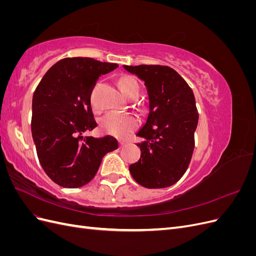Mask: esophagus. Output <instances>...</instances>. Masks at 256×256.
Returning a JSON list of instances; mask_svg holds the SVG:
<instances>
[{
  "label": "esophagus",
  "instance_id": "obj_1",
  "mask_svg": "<svg viewBox=\"0 0 256 256\" xmlns=\"http://www.w3.org/2000/svg\"><path fill=\"white\" fill-rule=\"evenodd\" d=\"M126 145V143L125 142H120V148H122V147H124V146H125Z\"/></svg>",
  "mask_w": 256,
  "mask_h": 256
}]
</instances>
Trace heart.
<instances>
[{
    "label": "heart",
    "instance_id": "1",
    "mask_svg": "<svg viewBox=\"0 0 256 256\" xmlns=\"http://www.w3.org/2000/svg\"><path fill=\"white\" fill-rule=\"evenodd\" d=\"M118 86L126 97L134 92L140 90L136 78L131 76H124L118 81ZM138 120L132 114L111 111L106 113L100 120V129L102 132L116 138H126L136 129Z\"/></svg>",
    "mask_w": 256,
    "mask_h": 256
}]
</instances>
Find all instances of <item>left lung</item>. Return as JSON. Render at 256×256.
<instances>
[{"label":"left lung","mask_w":256,"mask_h":256,"mask_svg":"<svg viewBox=\"0 0 256 256\" xmlns=\"http://www.w3.org/2000/svg\"><path fill=\"white\" fill-rule=\"evenodd\" d=\"M144 81L150 113L138 136L141 158L129 166L134 180L148 189L166 188L187 171L194 150L198 113L191 88L173 68L124 65Z\"/></svg>","instance_id":"left-lung-1"}]
</instances>
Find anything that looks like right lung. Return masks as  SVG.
Here are the masks:
<instances>
[{"mask_svg": "<svg viewBox=\"0 0 256 256\" xmlns=\"http://www.w3.org/2000/svg\"><path fill=\"white\" fill-rule=\"evenodd\" d=\"M118 67L90 58H66L54 64L37 85L30 122L33 140L44 171L60 187L86 184L104 154L118 150L113 136H82L97 126L90 108L96 81Z\"/></svg>", "mask_w": 256, "mask_h": 256, "instance_id": "1", "label": "right lung"}]
</instances>
